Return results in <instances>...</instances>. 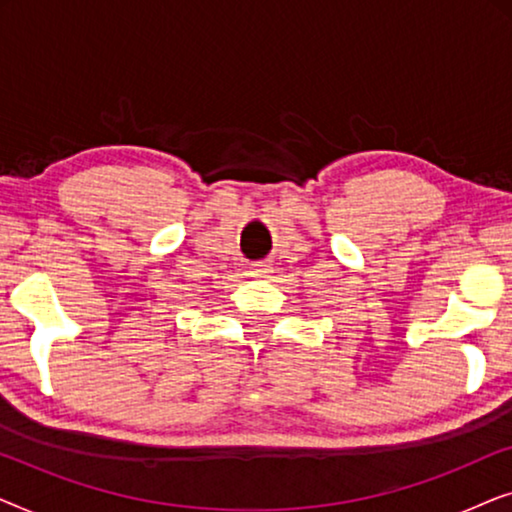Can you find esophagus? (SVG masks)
<instances>
[{
    "mask_svg": "<svg viewBox=\"0 0 512 512\" xmlns=\"http://www.w3.org/2000/svg\"><path fill=\"white\" fill-rule=\"evenodd\" d=\"M268 272H272V268H270V263H251L249 265V275L251 277H268Z\"/></svg>",
    "mask_w": 512,
    "mask_h": 512,
    "instance_id": "34e87169",
    "label": "esophagus"
}]
</instances>
